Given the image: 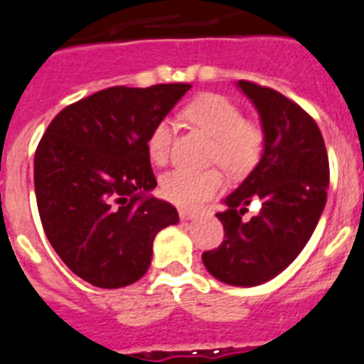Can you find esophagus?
<instances>
[{
    "instance_id": "34e87169",
    "label": "esophagus",
    "mask_w": 364,
    "mask_h": 364,
    "mask_svg": "<svg viewBox=\"0 0 364 364\" xmlns=\"http://www.w3.org/2000/svg\"><path fill=\"white\" fill-rule=\"evenodd\" d=\"M178 215L182 220H191V218H195L198 215V211L195 210V208H188V205H180L178 208Z\"/></svg>"
}]
</instances>
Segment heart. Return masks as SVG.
<instances>
[{
    "mask_svg": "<svg viewBox=\"0 0 364 364\" xmlns=\"http://www.w3.org/2000/svg\"><path fill=\"white\" fill-rule=\"evenodd\" d=\"M182 118L195 129L213 136L211 160L220 162L235 176L247 173L262 151V129L242 118L239 105L230 98L205 92L182 109ZM173 144V124L160 120L147 136V154L156 166H166ZM224 188V175L211 167L204 171L175 169L160 178V193L178 205H193L217 195Z\"/></svg>",
    "mask_w": 364,
    "mask_h": 364,
    "instance_id": "obj_1",
    "label": "heart"
}]
</instances>
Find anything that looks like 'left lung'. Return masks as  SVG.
<instances>
[{
  "instance_id": "obj_1",
  "label": "left lung",
  "mask_w": 364,
  "mask_h": 364,
  "mask_svg": "<svg viewBox=\"0 0 364 364\" xmlns=\"http://www.w3.org/2000/svg\"><path fill=\"white\" fill-rule=\"evenodd\" d=\"M237 85L259 111L264 153L224 200L217 217L226 239L202 260L218 281L257 286L288 268L310 240L326 204L330 167L323 134L304 109L269 87L246 80ZM255 200L259 213L244 221Z\"/></svg>"
}]
</instances>
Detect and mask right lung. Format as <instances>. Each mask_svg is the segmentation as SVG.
<instances>
[{"label": "right lung", "instance_id": "add662e5", "mask_svg": "<svg viewBox=\"0 0 364 364\" xmlns=\"http://www.w3.org/2000/svg\"><path fill=\"white\" fill-rule=\"evenodd\" d=\"M189 83L109 87L67 105L34 154V189L45 235L80 279L122 288L144 277L160 230L178 222L149 195L156 178L147 136Z\"/></svg>", "mask_w": 364, "mask_h": 364}]
</instances>
